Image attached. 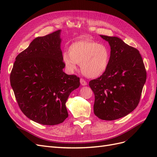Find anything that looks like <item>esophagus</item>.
Returning a JSON list of instances; mask_svg holds the SVG:
<instances>
[{
    "instance_id": "esophagus-1",
    "label": "esophagus",
    "mask_w": 157,
    "mask_h": 157,
    "mask_svg": "<svg viewBox=\"0 0 157 157\" xmlns=\"http://www.w3.org/2000/svg\"><path fill=\"white\" fill-rule=\"evenodd\" d=\"M80 83H81V85L83 86H87V82L83 79H80Z\"/></svg>"
}]
</instances>
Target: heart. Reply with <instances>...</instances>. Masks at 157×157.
Wrapping results in <instances>:
<instances>
[{
    "label": "heart",
    "mask_w": 157,
    "mask_h": 157,
    "mask_svg": "<svg viewBox=\"0 0 157 157\" xmlns=\"http://www.w3.org/2000/svg\"><path fill=\"white\" fill-rule=\"evenodd\" d=\"M62 59L71 73L77 70L80 63L84 75L95 78L102 75L109 67L110 51L105 44L90 40H79L71 44L69 52H63Z\"/></svg>",
    "instance_id": "1"
}]
</instances>
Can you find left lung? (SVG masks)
<instances>
[{"mask_svg":"<svg viewBox=\"0 0 157 157\" xmlns=\"http://www.w3.org/2000/svg\"><path fill=\"white\" fill-rule=\"evenodd\" d=\"M108 42L110 61L107 70L89 86L95 95L94 111L99 119H118L138 105L147 72L139 52L116 36L100 35Z\"/></svg>","mask_w":157,"mask_h":157,"instance_id":"left-lung-1","label":"left lung"}]
</instances>
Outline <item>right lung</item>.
<instances>
[{"mask_svg": "<svg viewBox=\"0 0 157 157\" xmlns=\"http://www.w3.org/2000/svg\"><path fill=\"white\" fill-rule=\"evenodd\" d=\"M61 30L36 38L16 58L10 85L20 109L28 118L46 125L68 117L66 103L80 86L79 78L63 69Z\"/></svg>", "mask_w": 157, "mask_h": 157, "instance_id": "obj_1", "label": "right lung"}]
</instances>
